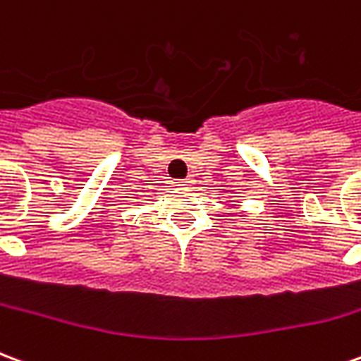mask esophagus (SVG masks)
<instances>
[{
	"mask_svg": "<svg viewBox=\"0 0 361 361\" xmlns=\"http://www.w3.org/2000/svg\"><path fill=\"white\" fill-rule=\"evenodd\" d=\"M176 185H181V188H185V185H191V180H180V181H173Z\"/></svg>",
	"mask_w": 361,
	"mask_h": 361,
	"instance_id": "obj_1",
	"label": "esophagus"
}]
</instances>
